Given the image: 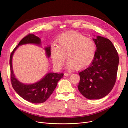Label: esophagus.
<instances>
[{
    "label": "esophagus",
    "instance_id": "obj_1",
    "mask_svg": "<svg viewBox=\"0 0 128 128\" xmlns=\"http://www.w3.org/2000/svg\"><path fill=\"white\" fill-rule=\"evenodd\" d=\"M70 72H65V73H64V76H68L70 75Z\"/></svg>",
    "mask_w": 128,
    "mask_h": 128
}]
</instances>
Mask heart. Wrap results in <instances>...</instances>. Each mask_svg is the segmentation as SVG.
<instances>
[{"label": "heart", "mask_w": 128, "mask_h": 128, "mask_svg": "<svg viewBox=\"0 0 128 128\" xmlns=\"http://www.w3.org/2000/svg\"><path fill=\"white\" fill-rule=\"evenodd\" d=\"M96 51V44L92 39L81 33L69 32L59 37L57 46L52 47L51 58L58 68H62L67 56L68 68L81 70L92 63Z\"/></svg>", "instance_id": "heart-1"}]
</instances>
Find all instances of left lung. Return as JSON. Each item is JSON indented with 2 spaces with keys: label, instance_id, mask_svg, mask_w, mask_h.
I'll use <instances>...</instances> for the list:
<instances>
[{
  "label": "left lung",
  "instance_id": "obj_1",
  "mask_svg": "<svg viewBox=\"0 0 128 128\" xmlns=\"http://www.w3.org/2000/svg\"><path fill=\"white\" fill-rule=\"evenodd\" d=\"M96 51L94 58L85 69L79 72V92L90 100L100 99L111 91L115 84L119 56L108 39L98 36L93 39Z\"/></svg>",
  "mask_w": 128,
  "mask_h": 128
}]
</instances>
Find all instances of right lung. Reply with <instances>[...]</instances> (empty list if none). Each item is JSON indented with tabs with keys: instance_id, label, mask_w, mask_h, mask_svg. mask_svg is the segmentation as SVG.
Segmentation results:
<instances>
[{
	"instance_id": "obj_1",
	"label": "right lung",
	"mask_w": 128,
	"mask_h": 128,
	"mask_svg": "<svg viewBox=\"0 0 128 128\" xmlns=\"http://www.w3.org/2000/svg\"><path fill=\"white\" fill-rule=\"evenodd\" d=\"M40 38L33 34H29L20 42L18 45L12 51L10 56V78L12 87L18 94L23 99L32 103H42L48 99L56 89L58 82L62 78L64 74L49 72L39 82L32 84H25L18 82L13 72L12 59L14 51L20 45L26 44H40ZM46 56L51 55L50 46L45 48Z\"/></svg>"
}]
</instances>
